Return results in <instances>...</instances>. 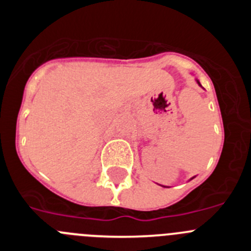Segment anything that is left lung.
<instances>
[{
    "label": "left lung",
    "mask_w": 251,
    "mask_h": 251,
    "mask_svg": "<svg viewBox=\"0 0 251 251\" xmlns=\"http://www.w3.org/2000/svg\"><path fill=\"white\" fill-rule=\"evenodd\" d=\"M199 84H200V83H199Z\"/></svg>",
    "instance_id": "8db88e82"
}]
</instances>
